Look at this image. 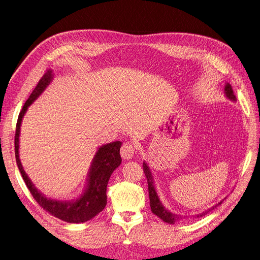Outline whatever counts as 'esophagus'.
Here are the masks:
<instances>
[{
	"label": "esophagus",
	"instance_id": "obj_1",
	"mask_svg": "<svg viewBox=\"0 0 260 260\" xmlns=\"http://www.w3.org/2000/svg\"><path fill=\"white\" fill-rule=\"evenodd\" d=\"M135 150H136V148H135V146H134L133 144H131V143H124V144L122 145V147H121L120 154H121L122 158H124V159H129V158H132V157L134 156Z\"/></svg>",
	"mask_w": 260,
	"mask_h": 260
}]
</instances>
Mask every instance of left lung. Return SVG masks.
<instances>
[{
    "instance_id": "1",
    "label": "left lung",
    "mask_w": 260,
    "mask_h": 260,
    "mask_svg": "<svg viewBox=\"0 0 260 260\" xmlns=\"http://www.w3.org/2000/svg\"><path fill=\"white\" fill-rule=\"evenodd\" d=\"M224 95L226 96L227 100L235 103L237 102V98H235V95L233 94V90L231 88V85L229 83H226L225 84V87H224ZM143 171L145 173V176L147 178V182H148V192H149V200H150V207H151V210L153 214L155 216H157L159 219H161L164 222H166L168 224H175V222L177 221H180L182 220L183 218H185L186 216H181V215H177V214H174V212L170 211L168 208H166V206H164V204L161 203L158 195H157V192H156V188H155V184H154V177H153V174L151 172V169L150 167L148 166V164L146 162V160L143 161ZM224 201L221 200L220 202H218L216 205L211 206L210 208L206 209L205 211H202L200 212V214H197V215H193L192 217L197 219V218H201L203 216H205L208 211L215 209L217 206H219L222 202Z\"/></svg>"
}]
</instances>
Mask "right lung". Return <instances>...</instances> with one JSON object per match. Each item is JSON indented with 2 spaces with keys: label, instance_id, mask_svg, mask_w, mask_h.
Listing matches in <instances>:
<instances>
[{
  "label": "right lung",
  "instance_id": "obj_1",
  "mask_svg": "<svg viewBox=\"0 0 260 260\" xmlns=\"http://www.w3.org/2000/svg\"><path fill=\"white\" fill-rule=\"evenodd\" d=\"M53 79V70L49 69L35 87L18 115L14 139L16 164L30 193L43 209L64 222L70 224L84 223L99 215L107 205V186L112 173L121 164L120 147L122 142L114 141V142L102 145L98 148L90 164L84 190L77 198L72 200H59L53 199L41 193L22 168L19 158V136L21 122L29 107L49 87Z\"/></svg>",
  "mask_w": 260,
  "mask_h": 260
}]
</instances>
